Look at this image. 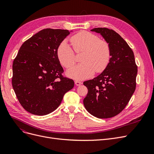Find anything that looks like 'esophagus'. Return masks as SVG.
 Here are the masks:
<instances>
[{
    "mask_svg": "<svg viewBox=\"0 0 154 154\" xmlns=\"http://www.w3.org/2000/svg\"><path fill=\"white\" fill-rule=\"evenodd\" d=\"M74 83H75V85L76 86H80L82 84V83L81 82H79V81H75L74 82Z\"/></svg>",
    "mask_w": 154,
    "mask_h": 154,
    "instance_id": "1",
    "label": "esophagus"
}]
</instances>
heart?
Segmentation results:
<instances>
[{"label":"heart","instance_id":"b5f03b06","mask_svg":"<svg viewBox=\"0 0 154 154\" xmlns=\"http://www.w3.org/2000/svg\"><path fill=\"white\" fill-rule=\"evenodd\" d=\"M70 40L75 52L83 51V53L81 57L82 63L67 71L69 77L76 80H85L94 75L95 72L103 71L108 66L111 57L110 46L98 36L82 31L73 35ZM57 57L66 68L72 67L76 62L74 51L66 40L59 45Z\"/></svg>","mask_w":154,"mask_h":154}]
</instances>
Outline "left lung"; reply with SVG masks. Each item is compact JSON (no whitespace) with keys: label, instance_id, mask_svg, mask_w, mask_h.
Wrapping results in <instances>:
<instances>
[{"label":"left lung","instance_id":"1","mask_svg":"<svg viewBox=\"0 0 154 154\" xmlns=\"http://www.w3.org/2000/svg\"><path fill=\"white\" fill-rule=\"evenodd\" d=\"M91 31L100 33L109 44L111 57L100 75L83 82L88 89L83 105L95 117L109 118L120 113L131 98L136 89L137 67L132 50L118 33L105 27Z\"/></svg>","mask_w":154,"mask_h":154}]
</instances>
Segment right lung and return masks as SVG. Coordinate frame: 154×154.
Returning <instances> with one entry per match:
<instances>
[{"label": "right lung", "mask_w": 154, "mask_h": 154, "mask_svg": "<svg viewBox=\"0 0 154 154\" xmlns=\"http://www.w3.org/2000/svg\"><path fill=\"white\" fill-rule=\"evenodd\" d=\"M72 31L42 29L18 51L13 63L12 86L20 103L29 113L52 112L74 87L72 80L62 77L63 69L57 57L59 45Z\"/></svg>", "instance_id": "obj_1"}]
</instances>
